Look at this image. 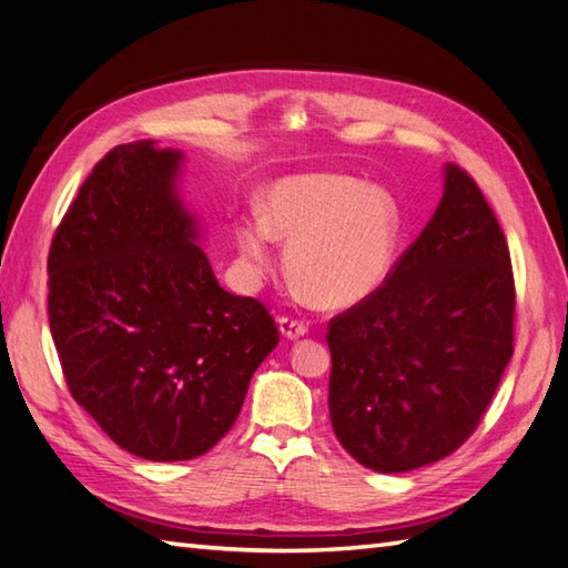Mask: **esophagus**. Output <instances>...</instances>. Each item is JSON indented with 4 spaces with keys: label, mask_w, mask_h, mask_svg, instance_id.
I'll return each instance as SVG.
<instances>
[{
    "label": "esophagus",
    "mask_w": 568,
    "mask_h": 568,
    "mask_svg": "<svg viewBox=\"0 0 568 568\" xmlns=\"http://www.w3.org/2000/svg\"><path fill=\"white\" fill-rule=\"evenodd\" d=\"M278 324H281V334L290 341L302 338L310 332V324L305 320H295V316H281Z\"/></svg>",
    "instance_id": "34e87169"
}]
</instances>
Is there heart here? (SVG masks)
<instances>
[{"instance_id":"heart-1","label":"heart","mask_w":568,"mask_h":568,"mask_svg":"<svg viewBox=\"0 0 568 568\" xmlns=\"http://www.w3.org/2000/svg\"><path fill=\"white\" fill-rule=\"evenodd\" d=\"M402 236V210L385 189L344 174H295L271 183L263 213L248 210L234 240L248 275L273 266L287 242V271L322 307H351L382 287Z\"/></svg>"}]
</instances>
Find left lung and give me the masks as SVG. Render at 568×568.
I'll list each match as a JSON object with an SVG mask.
<instances>
[{
    "label": "left lung",
    "instance_id": "1",
    "mask_svg": "<svg viewBox=\"0 0 568 568\" xmlns=\"http://www.w3.org/2000/svg\"><path fill=\"white\" fill-rule=\"evenodd\" d=\"M516 283L506 234L465 169L377 293L328 322V414L367 469L453 455L477 430L513 355Z\"/></svg>",
    "mask_w": 568,
    "mask_h": 568
}]
</instances>
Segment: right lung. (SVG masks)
<instances>
[{
  "mask_svg": "<svg viewBox=\"0 0 568 568\" xmlns=\"http://www.w3.org/2000/svg\"><path fill=\"white\" fill-rule=\"evenodd\" d=\"M183 154L118 144L48 254V320L74 402L152 463L207 453L281 334L266 305L220 287L181 205Z\"/></svg>",
  "mask_w": 568,
  "mask_h": 568,
  "instance_id": "right-lung-1",
  "label": "right lung"
}]
</instances>
